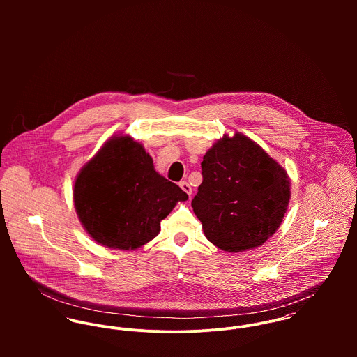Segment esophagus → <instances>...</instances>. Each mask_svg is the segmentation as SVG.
<instances>
[{
  "label": "esophagus",
  "mask_w": 357,
  "mask_h": 357,
  "mask_svg": "<svg viewBox=\"0 0 357 357\" xmlns=\"http://www.w3.org/2000/svg\"><path fill=\"white\" fill-rule=\"evenodd\" d=\"M180 187H181V190L184 191V192H187L190 197H191V194H192V188H191V185L187 183V181H180V184H178Z\"/></svg>",
  "instance_id": "1"
}]
</instances>
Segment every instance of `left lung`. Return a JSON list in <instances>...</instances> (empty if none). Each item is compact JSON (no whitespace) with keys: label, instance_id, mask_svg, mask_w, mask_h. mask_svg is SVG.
Instances as JSON below:
<instances>
[{"label":"left lung","instance_id":"8db88e82","mask_svg":"<svg viewBox=\"0 0 357 357\" xmlns=\"http://www.w3.org/2000/svg\"><path fill=\"white\" fill-rule=\"evenodd\" d=\"M201 166L204 181L191 204L206 238L228 253L266 242L290 201L286 170L241 133L220 139Z\"/></svg>","mask_w":357,"mask_h":357}]
</instances>
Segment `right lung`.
Wrapping results in <instances>:
<instances>
[{
	"label": "right lung",
	"mask_w": 357,
	"mask_h": 357,
	"mask_svg": "<svg viewBox=\"0 0 357 357\" xmlns=\"http://www.w3.org/2000/svg\"><path fill=\"white\" fill-rule=\"evenodd\" d=\"M187 199L178 185L156 173L153 158L129 136L111 137L74 184V206L86 232L119 250L149 243L160 221Z\"/></svg>",
	"instance_id": "add662e5"
}]
</instances>
